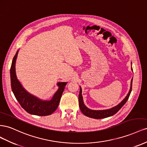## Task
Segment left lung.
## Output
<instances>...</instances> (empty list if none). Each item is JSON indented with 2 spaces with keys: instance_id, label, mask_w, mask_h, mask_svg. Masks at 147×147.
Returning a JSON list of instances; mask_svg holds the SVG:
<instances>
[{
  "instance_id": "1",
  "label": "left lung",
  "mask_w": 147,
  "mask_h": 147,
  "mask_svg": "<svg viewBox=\"0 0 147 147\" xmlns=\"http://www.w3.org/2000/svg\"><path fill=\"white\" fill-rule=\"evenodd\" d=\"M131 70L132 71H133L132 67H131ZM132 79H133V78L131 79V87H130L129 91L128 92L127 95H126V97H125L122 101H121L118 105H116L115 107H113L110 109H107V110H91V109L89 108L85 105L84 103L83 97L82 95V89H81V87L80 86V91H79V108H80L81 111L85 116L89 117V118H94V119H103V118H108V117L114 115L120 110L121 108H122V107L127 101V100L129 97V95L131 94V92L132 91Z\"/></svg>"
}]
</instances>
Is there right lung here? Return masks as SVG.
<instances>
[{
  "instance_id": "obj_1",
  "label": "right lung",
  "mask_w": 147,
  "mask_h": 147,
  "mask_svg": "<svg viewBox=\"0 0 147 147\" xmlns=\"http://www.w3.org/2000/svg\"><path fill=\"white\" fill-rule=\"evenodd\" d=\"M18 51V50L13 57L10 68L11 87L15 98L22 107L29 114L37 116H48L52 114L58 107L63 92L68 82H57L58 89L50 100L40 99L30 94L24 89L16 77L15 64Z\"/></svg>"
}]
</instances>
